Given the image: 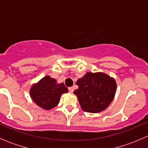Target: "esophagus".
<instances>
[{
	"label": "esophagus",
	"instance_id": "obj_1",
	"mask_svg": "<svg viewBox=\"0 0 148 148\" xmlns=\"http://www.w3.org/2000/svg\"><path fill=\"white\" fill-rule=\"evenodd\" d=\"M74 87H69V91L70 92H71V93H73V92H74Z\"/></svg>",
	"mask_w": 148,
	"mask_h": 148
}]
</instances>
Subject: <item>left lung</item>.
<instances>
[{"label":"left lung","mask_w":148,"mask_h":148,"mask_svg":"<svg viewBox=\"0 0 148 148\" xmlns=\"http://www.w3.org/2000/svg\"><path fill=\"white\" fill-rule=\"evenodd\" d=\"M76 84L79 88L74 94L86 112L104 111L112 102L117 91L115 79L103 72H86Z\"/></svg>","instance_id":"1"}]
</instances>
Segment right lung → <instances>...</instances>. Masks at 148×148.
<instances>
[{
    "mask_svg": "<svg viewBox=\"0 0 148 148\" xmlns=\"http://www.w3.org/2000/svg\"><path fill=\"white\" fill-rule=\"evenodd\" d=\"M64 83H57L55 79L45 76L30 88V97L41 108L51 110L58 105L62 95L68 92Z\"/></svg>",
    "mask_w": 148,
    "mask_h": 148,
    "instance_id": "1",
    "label": "right lung"
}]
</instances>
